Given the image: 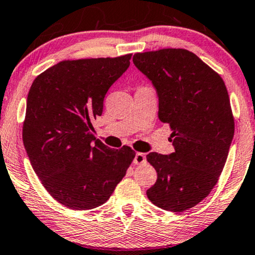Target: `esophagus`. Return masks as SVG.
I'll return each mask as SVG.
<instances>
[{"mask_svg":"<svg viewBox=\"0 0 255 255\" xmlns=\"http://www.w3.org/2000/svg\"><path fill=\"white\" fill-rule=\"evenodd\" d=\"M133 163L137 164V165H141V164L146 163V156H145V153H141V152H137V153H135V156H134Z\"/></svg>","mask_w":255,"mask_h":255,"instance_id":"obj_1","label":"esophagus"}]
</instances>
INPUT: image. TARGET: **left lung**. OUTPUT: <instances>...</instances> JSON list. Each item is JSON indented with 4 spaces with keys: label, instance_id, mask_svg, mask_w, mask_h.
Wrapping results in <instances>:
<instances>
[{
    "label": "left lung",
    "instance_id": "8db88e82",
    "mask_svg": "<svg viewBox=\"0 0 255 255\" xmlns=\"http://www.w3.org/2000/svg\"><path fill=\"white\" fill-rule=\"evenodd\" d=\"M133 63L156 88L158 117L170 127L174 146L171 154L146 156L157 171L147 198L183 212L211 193L226 163L234 134L229 92L220 75L186 49L137 52Z\"/></svg>",
    "mask_w": 255,
    "mask_h": 255
}]
</instances>
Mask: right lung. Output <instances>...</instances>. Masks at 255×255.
Wrapping results in <instances>:
<instances>
[{
  "label": "right lung",
  "mask_w": 255,
  "mask_h": 255,
  "mask_svg": "<svg viewBox=\"0 0 255 255\" xmlns=\"http://www.w3.org/2000/svg\"><path fill=\"white\" fill-rule=\"evenodd\" d=\"M131 56L62 61L38 75L29 90L23 144L45 190L71 210L104 204L135 156L130 146L112 150L92 133L105 95Z\"/></svg>",
  "instance_id": "add662e5"
}]
</instances>
